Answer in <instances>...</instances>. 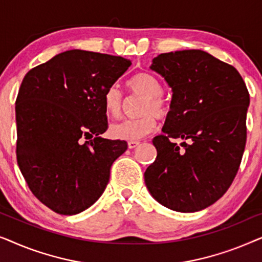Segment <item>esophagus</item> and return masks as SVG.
<instances>
[{
	"label": "esophagus",
	"instance_id": "34e87169",
	"mask_svg": "<svg viewBox=\"0 0 262 262\" xmlns=\"http://www.w3.org/2000/svg\"><path fill=\"white\" fill-rule=\"evenodd\" d=\"M137 145H139V142L138 141H130V142L127 143L128 149H135Z\"/></svg>",
	"mask_w": 262,
	"mask_h": 262
}]
</instances>
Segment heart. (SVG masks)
<instances>
[{
	"instance_id": "1",
	"label": "heart",
	"mask_w": 262,
	"mask_h": 262,
	"mask_svg": "<svg viewBox=\"0 0 262 262\" xmlns=\"http://www.w3.org/2000/svg\"><path fill=\"white\" fill-rule=\"evenodd\" d=\"M128 88L132 93L144 98L138 113L141 116L124 119L114 123L110 128V134L114 139L120 141H137L149 135L156 126V117L162 118L168 113V105L162 98L163 87L161 82L149 73H139L128 81ZM103 105L111 117H119L123 112L124 98L120 89L112 85L107 89L103 96Z\"/></svg>"
}]
</instances>
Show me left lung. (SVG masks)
Returning a JSON list of instances; mask_svg holds the SVG:
<instances>
[{"label": "left lung", "mask_w": 262, "mask_h": 262, "mask_svg": "<svg viewBox=\"0 0 262 262\" xmlns=\"http://www.w3.org/2000/svg\"><path fill=\"white\" fill-rule=\"evenodd\" d=\"M150 69L171 88L156 160L144 181L160 204L195 212L216 203L234 181L247 139L249 93L230 64L202 50L161 53ZM181 138L180 146L172 142ZM188 143H186L185 141Z\"/></svg>", "instance_id": "left-lung-1"}]
</instances>
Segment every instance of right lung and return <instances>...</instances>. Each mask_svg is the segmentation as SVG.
<instances>
[{"label": "right lung", "instance_id": "1", "mask_svg": "<svg viewBox=\"0 0 262 262\" xmlns=\"http://www.w3.org/2000/svg\"><path fill=\"white\" fill-rule=\"evenodd\" d=\"M130 66L119 56L70 50L24 77L15 101L17 164L32 193L55 212L92 206L127 149L100 135L108 127L105 93Z\"/></svg>", "mask_w": 262, "mask_h": 262}]
</instances>
